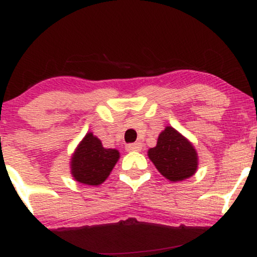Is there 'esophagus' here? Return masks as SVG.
<instances>
[{
    "label": "esophagus",
    "instance_id": "esophagus-1",
    "mask_svg": "<svg viewBox=\"0 0 257 257\" xmlns=\"http://www.w3.org/2000/svg\"><path fill=\"white\" fill-rule=\"evenodd\" d=\"M141 144L140 143H134V144H128V145L125 146V150L126 151L132 152V151H141Z\"/></svg>",
    "mask_w": 257,
    "mask_h": 257
}]
</instances>
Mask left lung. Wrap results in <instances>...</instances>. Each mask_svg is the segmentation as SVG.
<instances>
[{"label": "left lung", "mask_w": 257, "mask_h": 257, "mask_svg": "<svg viewBox=\"0 0 257 257\" xmlns=\"http://www.w3.org/2000/svg\"><path fill=\"white\" fill-rule=\"evenodd\" d=\"M147 155L158 172L173 182L191 178L198 167L194 146L173 126H166L159 134L157 145Z\"/></svg>", "instance_id": "obj_1"}]
</instances>
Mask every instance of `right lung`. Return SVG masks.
Returning a JSON list of instances; mask_svg holds the SVG:
<instances>
[{
	"instance_id": "obj_1",
	"label": "right lung",
	"mask_w": 257,
	"mask_h": 257,
	"mask_svg": "<svg viewBox=\"0 0 257 257\" xmlns=\"http://www.w3.org/2000/svg\"><path fill=\"white\" fill-rule=\"evenodd\" d=\"M118 158L117 150L105 149L93 133H87L72 155L71 174L81 184L98 186L108 178Z\"/></svg>"
}]
</instances>
